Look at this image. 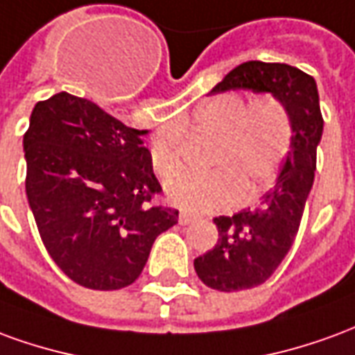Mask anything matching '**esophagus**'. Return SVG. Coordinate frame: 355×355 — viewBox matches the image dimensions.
<instances>
[{
	"label": "esophagus",
	"instance_id": "obj_1",
	"mask_svg": "<svg viewBox=\"0 0 355 355\" xmlns=\"http://www.w3.org/2000/svg\"><path fill=\"white\" fill-rule=\"evenodd\" d=\"M196 218H193L192 215H188V213H180L178 215V223L182 224V226H186V224H192Z\"/></svg>",
	"mask_w": 355,
	"mask_h": 355
}]
</instances>
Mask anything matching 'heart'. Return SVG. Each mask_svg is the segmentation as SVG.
I'll return each instance as SVG.
<instances>
[{
    "label": "heart",
    "instance_id": "b5f03b06",
    "mask_svg": "<svg viewBox=\"0 0 355 355\" xmlns=\"http://www.w3.org/2000/svg\"><path fill=\"white\" fill-rule=\"evenodd\" d=\"M196 131L218 139L209 175H177L165 182L171 203L188 211H218L236 201L245 203L272 184L289 152L293 123L287 108L274 96L247 101L224 93L198 104L192 114ZM152 167L162 178L182 167L177 129H163L150 142Z\"/></svg>",
    "mask_w": 355,
    "mask_h": 355
}]
</instances>
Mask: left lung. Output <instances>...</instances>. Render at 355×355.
<instances>
[{"instance_id": "8db88e82", "label": "left lung", "mask_w": 355, "mask_h": 355, "mask_svg": "<svg viewBox=\"0 0 355 355\" xmlns=\"http://www.w3.org/2000/svg\"><path fill=\"white\" fill-rule=\"evenodd\" d=\"M232 89L274 94L289 112L293 139L277 180L261 203L232 216H216L218 243L193 261L201 282L224 293L264 283L289 253L312 190L323 132L315 80L295 66L249 60L226 73L211 93Z\"/></svg>"}]
</instances>
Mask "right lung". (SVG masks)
Wrapping results in <instances>:
<instances>
[{
    "instance_id": "1",
    "label": "right lung",
    "mask_w": 355,
    "mask_h": 355,
    "mask_svg": "<svg viewBox=\"0 0 355 355\" xmlns=\"http://www.w3.org/2000/svg\"><path fill=\"white\" fill-rule=\"evenodd\" d=\"M139 131L70 93L37 102L24 132L26 196L51 259L87 289L135 283L178 211L162 193Z\"/></svg>"
}]
</instances>
